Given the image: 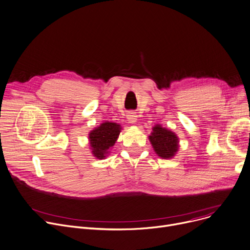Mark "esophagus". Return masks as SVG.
I'll return each instance as SVG.
<instances>
[{"mask_svg": "<svg viewBox=\"0 0 250 250\" xmlns=\"http://www.w3.org/2000/svg\"><path fill=\"white\" fill-rule=\"evenodd\" d=\"M127 121L130 124H135L137 122V115L134 112H129L127 114Z\"/></svg>", "mask_w": 250, "mask_h": 250, "instance_id": "obj_1", "label": "esophagus"}]
</instances>
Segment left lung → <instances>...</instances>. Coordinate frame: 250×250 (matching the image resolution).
Wrapping results in <instances>:
<instances>
[{
  "label": "left lung",
  "instance_id": "8db88e82",
  "mask_svg": "<svg viewBox=\"0 0 250 250\" xmlns=\"http://www.w3.org/2000/svg\"><path fill=\"white\" fill-rule=\"evenodd\" d=\"M158 156L169 159L175 156L178 151V138L173 131L157 125L153 127L152 135L148 137Z\"/></svg>",
  "mask_w": 250,
  "mask_h": 250
}]
</instances>
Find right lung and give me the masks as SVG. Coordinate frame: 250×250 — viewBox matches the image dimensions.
Instances as JSON below:
<instances>
[{
	"mask_svg": "<svg viewBox=\"0 0 250 250\" xmlns=\"http://www.w3.org/2000/svg\"><path fill=\"white\" fill-rule=\"evenodd\" d=\"M121 132V125L115 123L105 122L89 134L90 146L92 147V154L97 159H104L108 153Z\"/></svg>",
	"mask_w": 250,
	"mask_h": 250,
	"instance_id": "obj_1",
	"label": "right lung"
}]
</instances>
